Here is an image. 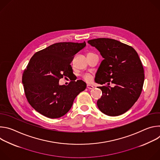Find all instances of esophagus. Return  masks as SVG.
I'll use <instances>...</instances> for the list:
<instances>
[{"instance_id":"34e87169","label":"esophagus","mask_w":160,"mask_h":160,"mask_svg":"<svg viewBox=\"0 0 160 160\" xmlns=\"http://www.w3.org/2000/svg\"><path fill=\"white\" fill-rule=\"evenodd\" d=\"M87 88L88 90H92V89H94V87L92 85H90V84H87Z\"/></svg>"}]
</instances>
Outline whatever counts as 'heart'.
Returning <instances> with one entry per match:
<instances>
[{
  "label": "heart",
  "instance_id": "obj_1",
  "mask_svg": "<svg viewBox=\"0 0 160 160\" xmlns=\"http://www.w3.org/2000/svg\"><path fill=\"white\" fill-rule=\"evenodd\" d=\"M83 78L85 81L87 82H90L92 80V78H91V76L89 75H85L83 77Z\"/></svg>",
  "mask_w": 160,
  "mask_h": 160
}]
</instances>
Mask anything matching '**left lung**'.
Listing matches in <instances>:
<instances>
[{
    "label": "left lung",
    "instance_id": "left-lung-1",
    "mask_svg": "<svg viewBox=\"0 0 160 160\" xmlns=\"http://www.w3.org/2000/svg\"><path fill=\"white\" fill-rule=\"evenodd\" d=\"M102 56L96 74L102 96L98 100L99 110L111 117L118 116L130 109L139 99L144 81V68L135 50L115 39L99 38L89 40ZM116 85L109 86L110 82Z\"/></svg>",
    "mask_w": 160,
    "mask_h": 160
}]
</instances>
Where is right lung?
Returning <instances> with one entry per match:
<instances>
[{
  "label": "right lung",
  "mask_w": 160,
  "mask_h": 160,
  "mask_svg": "<svg viewBox=\"0 0 160 160\" xmlns=\"http://www.w3.org/2000/svg\"><path fill=\"white\" fill-rule=\"evenodd\" d=\"M86 45L82 43L58 42L37 52L22 76L28 102L37 112L58 118L71 109L75 98L86 88L82 80L59 85L63 77L73 74L70 64L74 56Z\"/></svg>",
  "instance_id": "add662e5"
}]
</instances>
